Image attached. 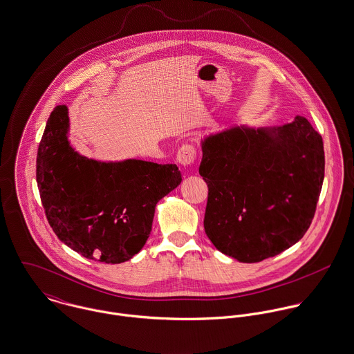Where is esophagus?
<instances>
[{
	"mask_svg": "<svg viewBox=\"0 0 354 354\" xmlns=\"http://www.w3.org/2000/svg\"><path fill=\"white\" fill-rule=\"evenodd\" d=\"M196 158V149L193 145H183L176 155V161L183 167L187 168L190 167Z\"/></svg>",
	"mask_w": 354,
	"mask_h": 354,
	"instance_id": "esophagus-1",
	"label": "esophagus"
}]
</instances>
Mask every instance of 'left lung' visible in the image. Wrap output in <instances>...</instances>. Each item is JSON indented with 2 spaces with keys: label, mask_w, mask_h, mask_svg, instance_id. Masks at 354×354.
Returning <instances> with one entry per match:
<instances>
[{
  "label": "left lung",
  "mask_w": 354,
  "mask_h": 354,
  "mask_svg": "<svg viewBox=\"0 0 354 354\" xmlns=\"http://www.w3.org/2000/svg\"><path fill=\"white\" fill-rule=\"evenodd\" d=\"M205 232L223 254L255 263L296 244L324 178L322 136L304 117L272 127L231 124L201 138Z\"/></svg>",
  "instance_id": "left-lung-1"
}]
</instances>
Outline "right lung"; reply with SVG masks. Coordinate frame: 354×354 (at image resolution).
<instances>
[{
	"instance_id": "add662e5",
	"label": "right lung",
	"mask_w": 354,
	"mask_h": 354,
	"mask_svg": "<svg viewBox=\"0 0 354 354\" xmlns=\"http://www.w3.org/2000/svg\"><path fill=\"white\" fill-rule=\"evenodd\" d=\"M69 129L68 107L57 106L38 149L37 182L48 224L84 258L126 262L145 245L158 201L180 185L182 174L176 164L82 156L71 145Z\"/></svg>"
}]
</instances>
